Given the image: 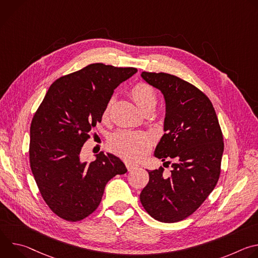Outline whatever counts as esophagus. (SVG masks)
<instances>
[{"mask_svg": "<svg viewBox=\"0 0 258 258\" xmlns=\"http://www.w3.org/2000/svg\"><path fill=\"white\" fill-rule=\"evenodd\" d=\"M125 166H126L127 170L131 171V170L137 168V167H138V164H136V163H134V162H131V161H126V162H125Z\"/></svg>", "mask_w": 258, "mask_h": 258, "instance_id": "34e87169", "label": "esophagus"}]
</instances>
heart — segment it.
I'll use <instances>...</instances> for the list:
<instances>
[{"label": "heart", "mask_w": 258, "mask_h": 258, "mask_svg": "<svg viewBox=\"0 0 258 258\" xmlns=\"http://www.w3.org/2000/svg\"><path fill=\"white\" fill-rule=\"evenodd\" d=\"M130 94L142 111L147 108H155L158 103V96L155 89L147 83H138L130 91ZM112 101H109L103 111V118L109 116ZM153 144L152 137L144 132L122 131L113 136L110 141V147L118 155L137 160L148 152Z\"/></svg>", "instance_id": "obj_1"}]
</instances>
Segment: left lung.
Here are the masks:
<instances>
[{
	"label": "left lung",
	"instance_id": "obj_1",
	"mask_svg": "<svg viewBox=\"0 0 258 258\" xmlns=\"http://www.w3.org/2000/svg\"><path fill=\"white\" fill-rule=\"evenodd\" d=\"M141 77L165 100L164 135L154 156L173 162L168 177H163V167L148 170L149 182L140 200L156 220L176 223L194 213L216 186L223 133L212 103L195 86L164 72L143 71Z\"/></svg>",
	"mask_w": 258,
	"mask_h": 258
}]
</instances>
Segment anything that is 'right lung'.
<instances>
[{
	"mask_svg": "<svg viewBox=\"0 0 258 258\" xmlns=\"http://www.w3.org/2000/svg\"><path fill=\"white\" fill-rule=\"evenodd\" d=\"M134 67L94 63L55 81L30 124L29 162L40 193L59 217L79 222L99 206L106 183L127 171L113 154L100 152L84 162L81 152L101 122L114 90Z\"/></svg>",
	"mask_w": 258,
	"mask_h": 258,
	"instance_id": "obj_1",
	"label": "right lung"
}]
</instances>
